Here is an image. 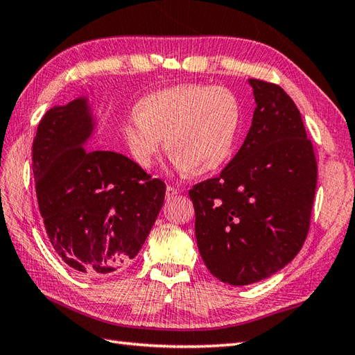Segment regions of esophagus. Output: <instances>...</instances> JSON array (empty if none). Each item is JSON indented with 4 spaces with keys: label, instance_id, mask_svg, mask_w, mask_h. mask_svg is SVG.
<instances>
[{
    "label": "esophagus",
    "instance_id": "34e87169",
    "mask_svg": "<svg viewBox=\"0 0 355 355\" xmlns=\"http://www.w3.org/2000/svg\"><path fill=\"white\" fill-rule=\"evenodd\" d=\"M179 190L176 187H171V185H167V190H165V194H167V199H173L175 196H178Z\"/></svg>",
    "mask_w": 355,
    "mask_h": 355
}]
</instances>
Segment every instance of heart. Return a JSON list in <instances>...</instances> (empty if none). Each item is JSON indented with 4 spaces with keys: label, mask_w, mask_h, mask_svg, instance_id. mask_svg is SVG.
Listing matches in <instances>:
<instances>
[{
    "label": "heart",
    "mask_w": 355,
    "mask_h": 355,
    "mask_svg": "<svg viewBox=\"0 0 355 355\" xmlns=\"http://www.w3.org/2000/svg\"><path fill=\"white\" fill-rule=\"evenodd\" d=\"M241 121V105L223 86L188 83L156 91L141 100L121 125L125 148L141 168H150L162 138L179 171L207 175L232 153Z\"/></svg>",
    "instance_id": "1"
}]
</instances>
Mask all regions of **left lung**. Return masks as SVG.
<instances>
[{
    "mask_svg": "<svg viewBox=\"0 0 355 355\" xmlns=\"http://www.w3.org/2000/svg\"><path fill=\"white\" fill-rule=\"evenodd\" d=\"M255 112L239 153L190 198L196 240L217 279L248 286L281 270L310 230L318 162L301 112L277 83L249 78Z\"/></svg>",
    "mask_w": 355,
    "mask_h": 355,
    "instance_id": "left-lung-1",
    "label": "left lung"
}]
</instances>
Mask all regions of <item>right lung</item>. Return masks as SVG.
<instances>
[{"label": "right lung", "mask_w": 355, "mask_h": 355, "mask_svg": "<svg viewBox=\"0 0 355 355\" xmlns=\"http://www.w3.org/2000/svg\"><path fill=\"white\" fill-rule=\"evenodd\" d=\"M92 129L85 98L51 107L39 121L31 167L53 249L73 270L101 278L143 248L165 184L128 156L85 147Z\"/></svg>", "instance_id": "obj_1"}]
</instances>
